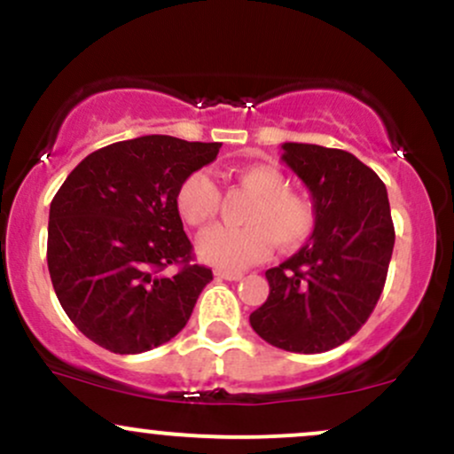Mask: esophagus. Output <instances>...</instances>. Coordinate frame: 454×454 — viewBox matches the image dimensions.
Segmentation results:
<instances>
[{
	"label": "esophagus",
	"mask_w": 454,
	"mask_h": 454,
	"mask_svg": "<svg viewBox=\"0 0 454 454\" xmlns=\"http://www.w3.org/2000/svg\"><path fill=\"white\" fill-rule=\"evenodd\" d=\"M215 278L217 279H228V281H237L243 278L241 270H223V269H215Z\"/></svg>",
	"instance_id": "esophagus-1"
}]
</instances>
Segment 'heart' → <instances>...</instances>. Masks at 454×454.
I'll use <instances>...</instances> for the list:
<instances>
[{
	"label": "heart",
	"mask_w": 454,
	"mask_h": 454,
	"mask_svg": "<svg viewBox=\"0 0 454 454\" xmlns=\"http://www.w3.org/2000/svg\"><path fill=\"white\" fill-rule=\"evenodd\" d=\"M239 185L254 196L243 211L241 228H207L196 239V252L217 269L239 270L269 256L270 247L293 252L316 231L314 202L288 190V179L269 164L245 166ZM222 192L207 170L185 176L176 190V209L185 223L200 228L220 213Z\"/></svg>",
	"instance_id": "1"
}]
</instances>
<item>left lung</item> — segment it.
Segmentation results:
<instances>
[{
  "instance_id": "obj_1",
  "label": "left lung",
  "mask_w": 454,
  "mask_h": 454,
  "mask_svg": "<svg viewBox=\"0 0 454 454\" xmlns=\"http://www.w3.org/2000/svg\"><path fill=\"white\" fill-rule=\"evenodd\" d=\"M281 149L309 190L316 231L267 270L269 296L249 325L281 350L326 352L356 335L384 290L395 245L387 185L348 151L305 143Z\"/></svg>"
}]
</instances>
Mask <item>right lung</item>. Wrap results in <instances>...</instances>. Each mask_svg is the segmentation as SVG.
<instances>
[{"instance_id": "obj_1", "label": "right lung", "mask_w": 454, "mask_h": 454, "mask_svg": "<svg viewBox=\"0 0 454 454\" xmlns=\"http://www.w3.org/2000/svg\"><path fill=\"white\" fill-rule=\"evenodd\" d=\"M220 147L151 134L93 151L67 175L51 202L46 260L61 307L93 343L140 354L187 325L213 273L194 262L176 190Z\"/></svg>"}]
</instances>
